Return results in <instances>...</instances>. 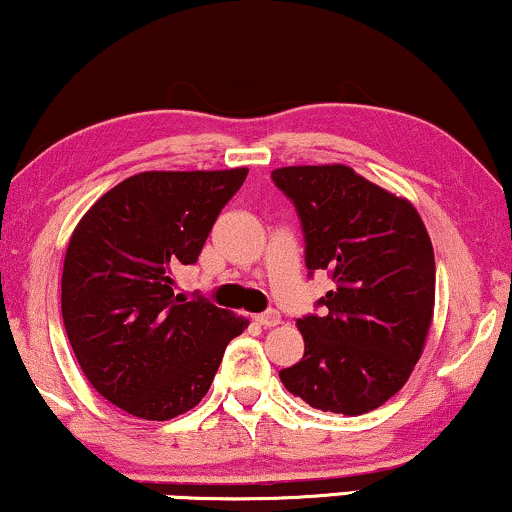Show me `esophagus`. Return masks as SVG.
<instances>
[{"mask_svg":"<svg viewBox=\"0 0 512 512\" xmlns=\"http://www.w3.org/2000/svg\"><path fill=\"white\" fill-rule=\"evenodd\" d=\"M256 323L263 325V327H275V325H280V313H277L275 308H268V311H263V313L256 315Z\"/></svg>","mask_w":512,"mask_h":512,"instance_id":"obj_1","label":"esophagus"}]
</instances>
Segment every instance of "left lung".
Masks as SVG:
<instances>
[{"instance_id": "1", "label": "left lung", "mask_w": 512, "mask_h": 512, "mask_svg": "<svg viewBox=\"0 0 512 512\" xmlns=\"http://www.w3.org/2000/svg\"><path fill=\"white\" fill-rule=\"evenodd\" d=\"M304 232L308 275L334 287L299 320L304 358L280 370L289 394L325 413L363 415L399 391L434 313V251L406 199L349 166H289L270 175Z\"/></svg>"}]
</instances>
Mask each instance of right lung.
<instances>
[{
    "label": "right lung",
    "mask_w": 512,
    "mask_h": 512,
    "mask_svg": "<svg viewBox=\"0 0 512 512\" xmlns=\"http://www.w3.org/2000/svg\"><path fill=\"white\" fill-rule=\"evenodd\" d=\"M246 168L132 175L82 216L68 242L61 315L90 384L144 420L187 413L246 320L173 292L194 266Z\"/></svg>",
    "instance_id": "right-lung-1"
}]
</instances>
